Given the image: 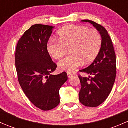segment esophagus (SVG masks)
Segmentation results:
<instances>
[{"label":"esophagus","instance_id":"1","mask_svg":"<svg viewBox=\"0 0 128 128\" xmlns=\"http://www.w3.org/2000/svg\"><path fill=\"white\" fill-rule=\"evenodd\" d=\"M67 74H68V78H71L72 76H73V74H72L71 72H67Z\"/></svg>","mask_w":128,"mask_h":128}]
</instances>
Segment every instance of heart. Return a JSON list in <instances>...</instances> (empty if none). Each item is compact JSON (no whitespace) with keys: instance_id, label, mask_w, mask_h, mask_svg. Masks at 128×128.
I'll use <instances>...</instances> for the list:
<instances>
[{"instance_id":"b5f03b06","label":"heart","mask_w":128,"mask_h":128,"mask_svg":"<svg viewBox=\"0 0 128 128\" xmlns=\"http://www.w3.org/2000/svg\"><path fill=\"white\" fill-rule=\"evenodd\" d=\"M58 39H50L46 50L53 59L64 56L67 48L70 54L60 60L58 68L61 71L72 72L86 64L94 61L98 54L102 46V36L96 30L89 29L84 26L69 25L58 32Z\"/></svg>"}]
</instances>
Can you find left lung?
<instances>
[{
  "mask_svg": "<svg viewBox=\"0 0 128 128\" xmlns=\"http://www.w3.org/2000/svg\"><path fill=\"white\" fill-rule=\"evenodd\" d=\"M82 22L93 24L100 33L102 40L100 52L92 64L79 70L90 76H78L81 84L80 102L86 106L96 107L105 101L114 85L116 74V54L112 40L104 26L92 20Z\"/></svg>",
  "mask_w": 128,
  "mask_h": 128,
  "instance_id": "obj_1",
  "label": "left lung"
}]
</instances>
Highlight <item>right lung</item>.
Masks as SVG:
<instances>
[{
    "label": "right lung",
    "instance_id": "obj_1",
    "mask_svg": "<svg viewBox=\"0 0 128 128\" xmlns=\"http://www.w3.org/2000/svg\"><path fill=\"white\" fill-rule=\"evenodd\" d=\"M54 26L36 24L24 33L18 42L15 66L19 84L31 102L41 110L56 108L59 89L68 80L66 72L52 75L57 68L46 50Z\"/></svg>",
    "mask_w": 128,
    "mask_h": 128
}]
</instances>
